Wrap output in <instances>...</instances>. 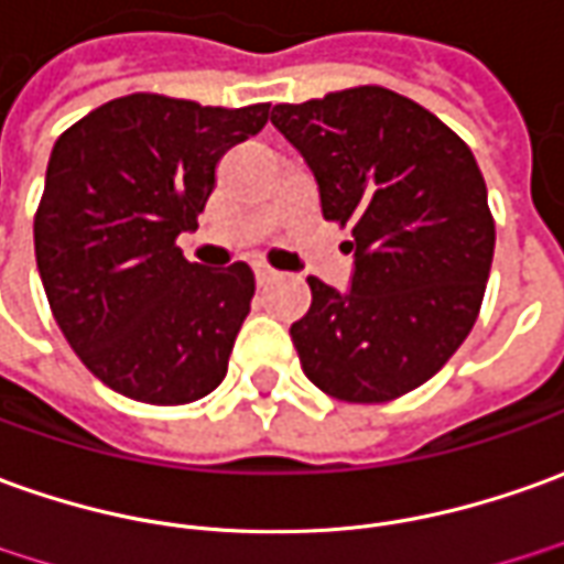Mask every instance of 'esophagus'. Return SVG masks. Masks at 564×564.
Listing matches in <instances>:
<instances>
[{
  "label": "esophagus",
  "mask_w": 564,
  "mask_h": 564,
  "mask_svg": "<svg viewBox=\"0 0 564 564\" xmlns=\"http://www.w3.org/2000/svg\"><path fill=\"white\" fill-rule=\"evenodd\" d=\"M275 270H270V267H263V263H258L254 267V279H258V285L263 289V285H270V282H275Z\"/></svg>",
  "instance_id": "esophagus-1"
}]
</instances>
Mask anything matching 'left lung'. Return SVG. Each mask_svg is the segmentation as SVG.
Returning <instances> with one entry per match:
<instances>
[{"label": "left lung", "mask_w": 564, "mask_h": 564, "mask_svg": "<svg viewBox=\"0 0 564 564\" xmlns=\"http://www.w3.org/2000/svg\"><path fill=\"white\" fill-rule=\"evenodd\" d=\"M316 177L322 217L352 227L349 291L310 275L291 325L304 375L344 402L421 387L467 340L495 258V220L469 147L421 104L359 85L270 116Z\"/></svg>", "instance_id": "8db88e82"}]
</instances>
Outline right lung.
Returning a JSON list of instances; mask_svg holds the SVG:
<instances>
[{"label":"right lung","instance_id":"obj_1","mask_svg":"<svg viewBox=\"0 0 564 564\" xmlns=\"http://www.w3.org/2000/svg\"><path fill=\"white\" fill-rule=\"evenodd\" d=\"M267 119L270 104L126 95L54 143L33 220L36 267L69 347L116 393L186 405L227 378L254 273L189 263L177 236L199 227L220 156Z\"/></svg>","mask_w":564,"mask_h":564}]
</instances>
